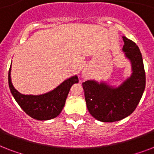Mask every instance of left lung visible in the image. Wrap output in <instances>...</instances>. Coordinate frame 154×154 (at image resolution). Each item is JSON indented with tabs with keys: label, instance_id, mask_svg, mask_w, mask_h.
<instances>
[{
	"label": "left lung",
	"instance_id": "left-lung-1",
	"mask_svg": "<svg viewBox=\"0 0 154 154\" xmlns=\"http://www.w3.org/2000/svg\"><path fill=\"white\" fill-rule=\"evenodd\" d=\"M122 51L131 65V74L118 86L106 82L89 80L82 84L89 113L102 122L122 120L134 112L146 87L143 59L138 46L131 40L122 37Z\"/></svg>",
	"mask_w": 154,
	"mask_h": 154
}]
</instances>
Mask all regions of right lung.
<instances>
[{
  "label": "right lung",
  "mask_w": 154,
  "mask_h": 154,
  "mask_svg": "<svg viewBox=\"0 0 154 154\" xmlns=\"http://www.w3.org/2000/svg\"><path fill=\"white\" fill-rule=\"evenodd\" d=\"M11 66L8 71V85L11 94L29 116L39 121H47L57 117L64 108L70 88L78 82L77 76L74 75L48 93L40 95H25L19 93L13 86L11 80Z\"/></svg>",
  "instance_id": "add662e5"
}]
</instances>
